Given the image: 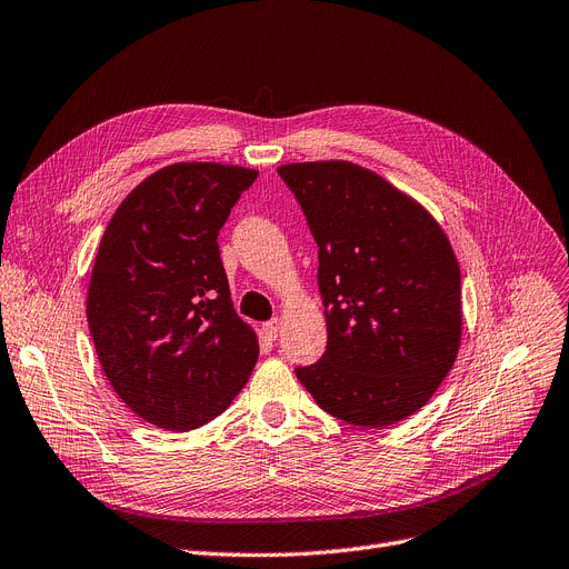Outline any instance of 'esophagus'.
Listing matches in <instances>:
<instances>
[{
    "label": "esophagus",
    "instance_id": "34e87169",
    "mask_svg": "<svg viewBox=\"0 0 569 569\" xmlns=\"http://www.w3.org/2000/svg\"><path fill=\"white\" fill-rule=\"evenodd\" d=\"M280 329H282V321L278 317H273V319L263 323V333H266L268 340H276L280 336Z\"/></svg>",
    "mask_w": 569,
    "mask_h": 569
}]
</instances>
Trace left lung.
<instances>
[{"instance_id":"1","label":"left lung","mask_w":569,"mask_h":569,"mask_svg":"<svg viewBox=\"0 0 569 569\" xmlns=\"http://www.w3.org/2000/svg\"><path fill=\"white\" fill-rule=\"evenodd\" d=\"M317 242L327 351L293 372L351 426L385 428L438 391L461 345V270L440 224L349 161L278 169Z\"/></svg>"}]
</instances>
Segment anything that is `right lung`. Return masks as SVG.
I'll return each instance as SVG.
<instances>
[{"label": "right lung", "mask_w": 569, "mask_h": 569, "mask_svg": "<svg viewBox=\"0 0 569 569\" xmlns=\"http://www.w3.org/2000/svg\"><path fill=\"white\" fill-rule=\"evenodd\" d=\"M254 180L242 167L171 164L133 189L99 242L88 291L97 357L127 408L164 430L222 415L257 363L218 246Z\"/></svg>", "instance_id": "add662e5"}]
</instances>
